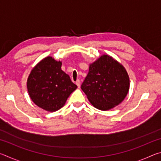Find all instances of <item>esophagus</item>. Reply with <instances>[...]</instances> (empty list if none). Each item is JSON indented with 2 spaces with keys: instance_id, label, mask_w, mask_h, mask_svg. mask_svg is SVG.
I'll return each mask as SVG.
<instances>
[{
  "instance_id": "1",
  "label": "esophagus",
  "mask_w": 161,
  "mask_h": 161,
  "mask_svg": "<svg viewBox=\"0 0 161 161\" xmlns=\"http://www.w3.org/2000/svg\"><path fill=\"white\" fill-rule=\"evenodd\" d=\"M76 84H77V86L79 87V88H80V81L79 80H77V81H76Z\"/></svg>"
}]
</instances>
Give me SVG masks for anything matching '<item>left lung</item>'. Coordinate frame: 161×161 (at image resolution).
<instances>
[{
    "label": "left lung",
    "mask_w": 161,
    "mask_h": 161,
    "mask_svg": "<svg viewBox=\"0 0 161 161\" xmlns=\"http://www.w3.org/2000/svg\"><path fill=\"white\" fill-rule=\"evenodd\" d=\"M129 85V75L123 65L103 54L89 64L81 88L95 108L107 111L122 102Z\"/></svg>",
    "instance_id": "8db88e82"
}]
</instances>
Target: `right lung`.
<instances>
[{"mask_svg":"<svg viewBox=\"0 0 161 161\" xmlns=\"http://www.w3.org/2000/svg\"><path fill=\"white\" fill-rule=\"evenodd\" d=\"M61 67L62 62L47 57L37 64L28 78L27 87L30 97L45 111L53 112L59 110L77 88Z\"/></svg>","mask_w":161,"mask_h":161,"instance_id":"1","label":"right lung"}]
</instances>
